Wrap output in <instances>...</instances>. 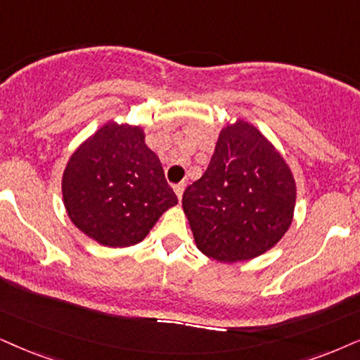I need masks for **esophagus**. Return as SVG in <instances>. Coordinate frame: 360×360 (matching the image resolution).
<instances>
[{
    "label": "esophagus",
    "mask_w": 360,
    "mask_h": 360,
    "mask_svg": "<svg viewBox=\"0 0 360 360\" xmlns=\"http://www.w3.org/2000/svg\"><path fill=\"white\" fill-rule=\"evenodd\" d=\"M184 188H186V184H184V183H179V184H176V186H174V193H176L177 199H179V201H181V198H183Z\"/></svg>",
    "instance_id": "esophagus-1"
}]
</instances>
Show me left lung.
I'll return each instance as SVG.
<instances>
[{"mask_svg":"<svg viewBox=\"0 0 360 360\" xmlns=\"http://www.w3.org/2000/svg\"><path fill=\"white\" fill-rule=\"evenodd\" d=\"M295 179L277 148L251 121L221 129L207 169L183 195L195 248L219 262L262 256L292 224Z\"/></svg>","mask_w":360,"mask_h":360,"instance_id":"1","label":"left lung"}]
</instances>
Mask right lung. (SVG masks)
Here are the masks:
<instances>
[{"instance_id": "right-lung-1", "label": "right lung", "mask_w": 360, "mask_h": 360, "mask_svg": "<svg viewBox=\"0 0 360 360\" xmlns=\"http://www.w3.org/2000/svg\"><path fill=\"white\" fill-rule=\"evenodd\" d=\"M141 126L115 120L88 136L63 171V204L81 233L106 248H131L177 204Z\"/></svg>"}]
</instances>
